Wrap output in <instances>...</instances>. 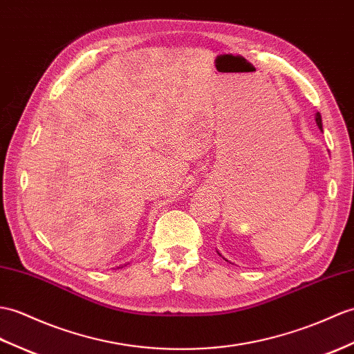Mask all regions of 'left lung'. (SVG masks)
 <instances>
[{
    "label": "left lung",
    "instance_id": "obj_1",
    "mask_svg": "<svg viewBox=\"0 0 354 354\" xmlns=\"http://www.w3.org/2000/svg\"><path fill=\"white\" fill-rule=\"evenodd\" d=\"M315 122H317V125H318V128L323 131V122H322V114H319V113H317V114H315Z\"/></svg>",
    "mask_w": 354,
    "mask_h": 354
}]
</instances>
